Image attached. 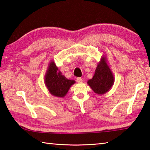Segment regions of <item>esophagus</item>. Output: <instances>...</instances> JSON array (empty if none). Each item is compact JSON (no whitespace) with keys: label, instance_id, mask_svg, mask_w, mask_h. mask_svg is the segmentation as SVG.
<instances>
[{"label":"esophagus","instance_id":"34e87169","mask_svg":"<svg viewBox=\"0 0 150 150\" xmlns=\"http://www.w3.org/2000/svg\"><path fill=\"white\" fill-rule=\"evenodd\" d=\"M77 82H79V83H81V82H82V79L80 77H78L77 79Z\"/></svg>","mask_w":150,"mask_h":150}]
</instances>
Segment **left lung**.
Instances as JSON below:
<instances>
[{
	"mask_svg": "<svg viewBox=\"0 0 150 150\" xmlns=\"http://www.w3.org/2000/svg\"><path fill=\"white\" fill-rule=\"evenodd\" d=\"M115 79L107 63L106 57L103 55L98 62L93 78L87 83L95 93L103 95L109 91L114 84Z\"/></svg>",
	"mask_w": 150,
	"mask_h": 150,
	"instance_id": "left-lung-1",
	"label": "left lung"
}]
</instances>
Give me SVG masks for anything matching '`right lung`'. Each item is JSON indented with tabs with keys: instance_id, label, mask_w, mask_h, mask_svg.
Wrapping results in <instances>:
<instances>
[{
	"instance_id": "right-lung-1",
	"label": "right lung",
	"mask_w": 150,
	"mask_h": 150,
	"mask_svg": "<svg viewBox=\"0 0 150 150\" xmlns=\"http://www.w3.org/2000/svg\"><path fill=\"white\" fill-rule=\"evenodd\" d=\"M75 83L74 80H69L62 75L53 60H51L44 75V84L51 95L57 97H65Z\"/></svg>"
}]
</instances>
